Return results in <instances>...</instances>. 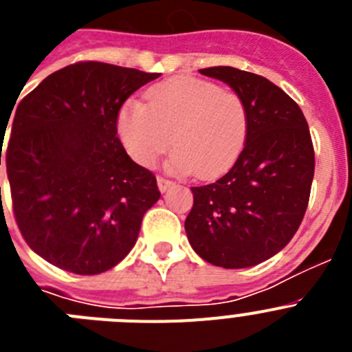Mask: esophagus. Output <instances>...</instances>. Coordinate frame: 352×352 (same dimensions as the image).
Masks as SVG:
<instances>
[{"mask_svg": "<svg viewBox=\"0 0 352 352\" xmlns=\"http://www.w3.org/2000/svg\"><path fill=\"white\" fill-rule=\"evenodd\" d=\"M157 183H158V188H160V192H166V190H169L170 186L174 185V183L170 182V179L160 178V176H158V178H157Z\"/></svg>", "mask_w": 352, "mask_h": 352, "instance_id": "obj_1", "label": "esophagus"}]
</instances>
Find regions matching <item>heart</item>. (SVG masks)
Instances as JSON below:
<instances>
[{
	"label": "heart",
	"mask_w": 352,
	"mask_h": 352,
	"mask_svg": "<svg viewBox=\"0 0 352 352\" xmlns=\"http://www.w3.org/2000/svg\"><path fill=\"white\" fill-rule=\"evenodd\" d=\"M148 105L126 102L118 114V133L141 166H153L170 146L174 173L217 176L238 158L248 132L245 100L232 89L194 77H176L146 93Z\"/></svg>",
	"instance_id": "1"
}]
</instances>
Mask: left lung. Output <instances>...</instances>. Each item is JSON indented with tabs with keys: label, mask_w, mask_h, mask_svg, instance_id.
<instances>
[{
	"label": "left lung",
	"mask_w": 352,
	"mask_h": 352,
	"mask_svg": "<svg viewBox=\"0 0 352 352\" xmlns=\"http://www.w3.org/2000/svg\"><path fill=\"white\" fill-rule=\"evenodd\" d=\"M245 100L243 151L222 178L192 186L185 231L197 256L227 270L270 259L296 234L312 188V138L300 105L257 74L232 67L199 70Z\"/></svg>",
	"instance_id": "obj_1"
}]
</instances>
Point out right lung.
Returning a JSON list of instances; mask_svg holds the SVG:
<instances>
[{
	"instance_id": "obj_1",
	"label": "right lung",
	"mask_w": 352,
	"mask_h": 352,
	"mask_svg": "<svg viewBox=\"0 0 352 352\" xmlns=\"http://www.w3.org/2000/svg\"><path fill=\"white\" fill-rule=\"evenodd\" d=\"M158 76L79 61L17 105L0 166L5 157L19 231L47 263L98 275L138 241L160 192L153 173L126 155L116 123L123 102Z\"/></svg>"
}]
</instances>
